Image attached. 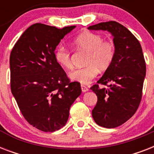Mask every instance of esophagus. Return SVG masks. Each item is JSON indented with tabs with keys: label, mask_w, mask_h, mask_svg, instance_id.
<instances>
[{
	"label": "esophagus",
	"mask_w": 154,
	"mask_h": 154,
	"mask_svg": "<svg viewBox=\"0 0 154 154\" xmlns=\"http://www.w3.org/2000/svg\"><path fill=\"white\" fill-rule=\"evenodd\" d=\"M81 88H82V91L83 92V93H85V92H86L89 90V89H88V88H87L85 85H81Z\"/></svg>",
	"instance_id": "esophagus-1"
}]
</instances>
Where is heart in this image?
<instances>
[{"label":"heart","instance_id":"obj_1","mask_svg":"<svg viewBox=\"0 0 154 154\" xmlns=\"http://www.w3.org/2000/svg\"><path fill=\"white\" fill-rule=\"evenodd\" d=\"M72 44L75 49L87 53L85 67L73 70L69 73V78L81 84H89L100 71H105L110 67L115 57L114 44L110 41H104L100 34L86 31L78 35ZM56 60L65 69L72 68L69 50L63 45L57 49Z\"/></svg>","mask_w":154,"mask_h":154}]
</instances>
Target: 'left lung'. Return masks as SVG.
<instances>
[{
	"mask_svg": "<svg viewBox=\"0 0 154 154\" xmlns=\"http://www.w3.org/2000/svg\"><path fill=\"white\" fill-rule=\"evenodd\" d=\"M88 29L108 31L113 37L114 60L90 89L97 96L92 110L94 122L105 128H116L133 117L141 102L146 72L142 49L134 35L116 21L99 23ZM99 84L108 89H101Z\"/></svg>",
	"mask_w": 154,
	"mask_h": 154,
	"instance_id": "left-lung-1",
	"label": "left lung"
}]
</instances>
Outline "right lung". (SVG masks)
<instances>
[{
    "label": "right lung",
    "instance_id": "add662e5",
    "mask_svg": "<svg viewBox=\"0 0 154 154\" xmlns=\"http://www.w3.org/2000/svg\"><path fill=\"white\" fill-rule=\"evenodd\" d=\"M75 27L32 25L11 51L12 94L25 120L43 132L65 126L71 105L82 94L79 82H70L54 53L60 40Z\"/></svg>",
    "mask_w": 154,
    "mask_h": 154
}]
</instances>
